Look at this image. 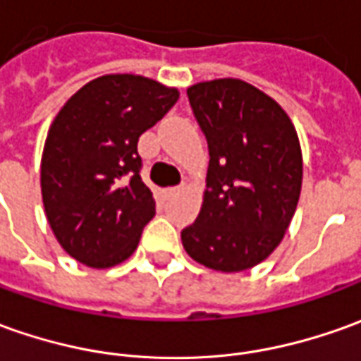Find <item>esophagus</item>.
Instances as JSON below:
<instances>
[{"label":"esophagus","mask_w":361,"mask_h":361,"mask_svg":"<svg viewBox=\"0 0 361 361\" xmlns=\"http://www.w3.org/2000/svg\"><path fill=\"white\" fill-rule=\"evenodd\" d=\"M183 190V188H168V190H166V193H168V195H178V193H180V191Z\"/></svg>","instance_id":"obj_1"}]
</instances>
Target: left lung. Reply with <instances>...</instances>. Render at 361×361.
<instances>
[{
	"label": "left lung",
	"instance_id": "left-lung-1",
	"mask_svg": "<svg viewBox=\"0 0 361 361\" xmlns=\"http://www.w3.org/2000/svg\"><path fill=\"white\" fill-rule=\"evenodd\" d=\"M209 146L200 215L181 231L195 263L221 273L252 269L281 245L302 188V149L293 120L241 78L188 88Z\"/></svg>",
	"mask_w": 361,
	"mask_h": 361
}]
</instances>
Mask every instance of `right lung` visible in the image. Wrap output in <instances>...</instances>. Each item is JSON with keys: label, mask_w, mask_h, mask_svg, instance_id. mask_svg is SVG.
Listing matches in <instances>:
<instances>
[{"label": "right lung", "mask_w": 361, "mask_h": 361, "mask_svg": "<svg viewBox=\"0 0 361 361\" xmlns=\"http://www.w3.org/2000/svg\"><path fill=\"white\" fill-rule=\"evenodd\" d=\"M178 98V88L154 78L104 75L59 110L41 158V195L55 239L75 261L110 269L136 251L156 215L138 138Z\"/></svg>", "instance_id": "right-lung-1"}]
</instances>
